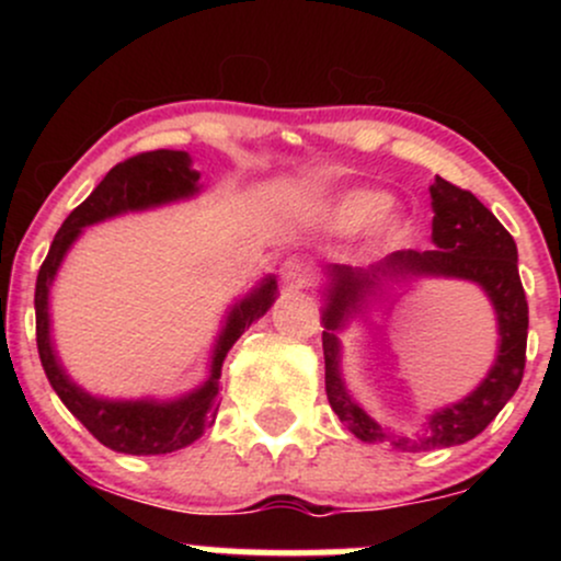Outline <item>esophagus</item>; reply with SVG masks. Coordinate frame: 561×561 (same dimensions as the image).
<instances>
[{"label":"esophagus","mask_w":561,"mask_h":561,"mask_svg":"<svg viewBox=\"0 0 561 561\" xmlns=\"http://www.w3.org/2000/svg\"><path fill=\"white\" fill-rule=\"evenodd\" d=\"M279 274H282V282L289 287H306L308 282H311V274H308L306 261H302L300 255H289V259L282 261Z\"/></svg>","instance_id":"esophagus-1"}]
</instances>
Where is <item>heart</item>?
<instances>
[{
  "label": "heart",
  "mask_w": 561,
  "mask_h": 561,
  "mask_svg": "<svg viewBox=\"0 0 561 561\" xmlns=\"http://www.w3.org/2000/svg\"><path fill=\"white\" fill-rule=\"evenodd\" d=\"M392 197L379 190H353L345 192L332 205V224L340 231H358L377 221V231L382 240L398 242L403 237V221L398 216H385L390 210Z\"/></svg>",
  "instance_id": "heart-1"
}]
</instances>
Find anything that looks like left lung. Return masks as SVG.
I'll return each instance as SVG.
<instances>
[{
	"label": "left lung",
	"mask_w": 561,
	"mask_h": 561,
	"mask_svg": "<svg viewBox=\"0 0 561 561\" xmlns=\"http://www.w3.org/2000/svg\"><path fill=\"white\" fill-rule=\"evenodd\" d=\"M430 197L435 210V248L396 250L369 268L330 266L327 306L321 313L324 382L332 411L358 440L396 450H430L472 440L499 416L525 375L527 298L519 282L517 244L472 192L435 176ZM411 275H446L478 284L494 302L500 319V356L489 377L467 399L431 415L422 436L405 438L388 434L350 398L339 371L336 332L369 301L381 299L390 284Z\"/></svg>",
	"instance_id": "8db88e82"
}]
</instances>
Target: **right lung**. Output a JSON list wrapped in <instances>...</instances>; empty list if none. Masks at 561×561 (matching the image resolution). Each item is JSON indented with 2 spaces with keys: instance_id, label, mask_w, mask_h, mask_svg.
Instances as JSON below:
<instances>
[{
  "instance_id": "add662e5",
  "label": "right lung",
  "mask_w": 561,
  "mask_h": 561,
  "mask_svg": "<svg viewBox=\"0 0 561 561\" xmlns=\"http://www.w3.org/2000/svg\"><path fill=\"white\" fill-rule=\"evenodd\" d=\"M199 173L192 171V160L182 150H152L124 160L107 176L94 186L79 208L62 221L55 234L53 248L36 276V345L42 358L44 375L53 385L60 401L68 405L70 414L92 433L102 446L118 450V454L134 456H158L171 450L186 448L205 433L218 411V390H221V366L229 347L242 337L253 321L272 308L276 298V279L266 276L250 295L229 311L227 324L218 334L210 362V377L197 390L186 392L176 401H107V398L89 396L81 390L57 362V353L49 337V285H53L57 268L79 240L83 227L105 221L128 210H147L158 205L173 203V199L192 197L199 192Z\"/></svg>"
}]
</instances>
